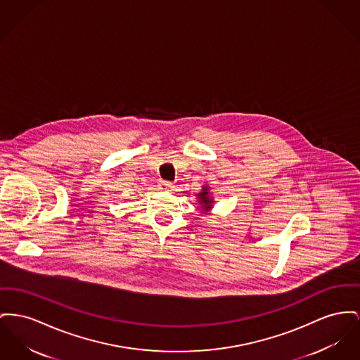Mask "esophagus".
<instances>
[{
	"mask_svg": "<svg viewBox=\"0 0 360 360\" xmlns=\"http://www.w3.org/2000/svg\"><path fill=\"white\" fill-rule=\"evenodd\" d=\"M159 189L162 191H172L174 186H172V184H171V182H167V181H160V182H159Z\"/></svg>",
	"mask_w": 360,
	"mask_h": 360,
	"instance_id": "esophagus-1",
	"label": "esophagus"
}]
</instances>
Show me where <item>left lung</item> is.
I'll list each match as a JSON object with an SVG mask.
<instances>
[{
    "label": "left lung",
    "instance_id": "8db88e82",
    "mask_svg": "<svg viewBox=\"0 0 360 360\" xmlns=\"http://www.w3.org/2000/svg\"><path fill=\"white\" fill-rule=\"evenodd\" d=\"M195 195H197V202L201 205V212L204 214H211L214 201H213V197H212L211 191H210V186L204 185L201 191L197 193Z\"/></svg>",
    "mask_w": 360,
    "mask_h": 360
}]
</instances>
